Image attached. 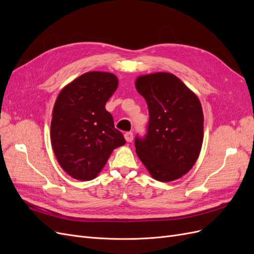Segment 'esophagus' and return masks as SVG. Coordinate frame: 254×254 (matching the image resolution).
<instances>
[{"mask_svg":"<svg viewBox=\"0 0 254 254\" xmlns=\"http://www.w3.org/2000/svg\"><path fill=\"white\" fill-rule=\"evenodd\" d=\"M125 140L127 141V142H131L132 140H133V133L132 132H126L125 133Z\"/></svg>","mask_w":254,"mask_h":254,"instance_id":"esophagus-1","label":"esophagus"}]
</instances>
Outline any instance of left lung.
Here are the masks:
<instances>
[{"label": "left lung", "instance_id": "1", "mask_svg": "<svg viewBox=\"0 0 254 254\" xmlns=\"http://www.w3.org/2000/svg\"><path fill=\"white\" fill-rule=\"evenodd\" d=\"M135 88L149 112L147 132L144 137L135 136L136 155L153 179H179L193 167L201 150V104L194 92L171 73L139 76Z\"/></svg>", "mask_w": 254, "mask_h": 254}]
</instances>
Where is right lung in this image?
<instances>
[{
  "label": "right lung",
  "instance_id": "1",
  "mask_svg": "<svg viewBox=\"0 0 254 254\" xmlns=\"http://www.w3.org/2000/svg\"><path fill=\"white\" fill-rule=\"evenodd\" d=\"M118 84L112 73L88 72L66 84L56 99L52 147L60 166L74 179H94L111 152L126 143L105 108Z\"/></svg>",
  "mask_w": 254,
  "mask_h": 254
}]
</instances>
